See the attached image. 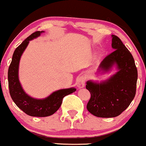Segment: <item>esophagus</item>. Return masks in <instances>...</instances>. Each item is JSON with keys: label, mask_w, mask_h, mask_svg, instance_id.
Listing matches in <instances>:
<instances>
[{"label": "esophagus", "mask_w": 146, "mask_h": 146, "mask_svg": "<svg viewBox=\"0 0 146 146\" xmlns=\"http://www.w3.org/2000/svg\"><path fill=\"white\" fill-rule=\"evenodd\" d=\"M86 77L84 76H80L79 78H78V80H77V82H78V86L79 88H82L84 87V85H85V82H86Z\"/></svg>", "instance_id": "obj_1"}]
</instances>
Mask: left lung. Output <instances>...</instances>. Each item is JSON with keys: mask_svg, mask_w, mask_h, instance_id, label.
<instances>
[{"mask_svg": "<svg viewBox=\"0 0 146 146\" xmlns=\"http://www.w3.org/2000/svg\"><path fill=\"white\" fill-rule=\"evenodd\" d=\"M111 46L114 51L102 60L100 67L107 70L116 65L118 71L100 84L86 82V89L91 94L86 109L97 117L119 116L129 107L136 94L138 73L133 56L116 35H112Z\"/></svg>", "mask_w": 146, "mask_h": 146, "instance_id": "obj_1", "label": "left lung"}]
</instances>
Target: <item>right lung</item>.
<instances>
[{
  "label": "right lung",
  "mask_w": 146,
  "mask_h": 146,
  "mask_svg": "<svg viewBox=\"0 0 146 146\" xmlns=\"http://www.w3.org/2000/svg\"><path fill=\"white\" fill-rule=\"evenodd\" d=\"M41 33L44 32L36 31L33 33L16 48L8 69V86L11 98L17 106L26 114L36 117H46L53 114L60 107L64 98L76 91L75 88L61 89L53 92L46 98L38 100L29 96L22 89L18 76L21 56L29 41L39 36Z\"/></svg>",
  "instance_id": "1"
}]
</instances>
